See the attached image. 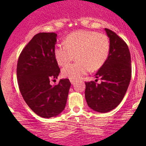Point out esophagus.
I'll return each instance as SVG.
<instances>
[{"label":"esophagus","instance_id":"obj_1","mask_svg":"<svg viewBox=\"0 0 146 146\" xmlns=\"http://www.w3.org/2000/svg\"><path fill=\"white\" fill-rule=\"evenodd\" d=\"M70 82H71L72 85H73V84L75 83V80H72V79H70Z\"/></svg>","mask_w":146,"mask_h":146}]
</instances>
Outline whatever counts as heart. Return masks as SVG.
Wrapping results in <instances>:
<instances>
[{
    "mask_svg": "<svg viewBox=\"0 0 146 146\" xmlns=\"http://www.w3.org/2000/svg\"><path fill=\"white\" fill-rule=\"evenodd\" d=\"M110 44L107 36L92 31L80 30L67 36L65 44L56 46L54 56L59 66L70 63L77 54L78 61L63 68L62 75L72 80H78L91 68H100L107 60Z\"/></svg>",
    "mask_w": 146,
    "mask_h": 146,
    "instance_id": "1",
    "label": "heart"
}]
</instances>
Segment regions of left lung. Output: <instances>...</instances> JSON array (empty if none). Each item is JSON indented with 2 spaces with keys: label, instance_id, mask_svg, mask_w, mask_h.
Segmentation results:
<instances>
[{
  "label": "left lung",
  "instance_id": "1",
  "mask_svg": "<svg viewBox=\"0 0 146 146\" xmlns=\"http://www.w3.org/2000/svg\"><path fill=\"white\" fill-rule=\"evenodd\" d=\"M104 30L110 39V51L107 60L95 74V78H100L102 82H85V92L88 107L100 113L111 111L120 104L131 77L127 44L114 32L107 28Z\"/></svg>",
  "mask_w": 146,
  "mask_h": 146
}]
</instances>
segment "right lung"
Segmentation results:
<instances>
[{"label": "right lung", "instance_id": "right-lung-1", "mask_svg": "<svg viewBox=\"0 0 146 146\" xmlns=\"http://www.w3.org/2000/svg\"><path fill=\"white\" fill-rule=\"evenodd\" d=\"M56 37L54 32L34 36L22 51L17 66L23 99L35 114L46 119L57 117L64 111L71 85L66 78L61 79L56 85L50 84L60 73L54 56Z\"/></svg>", "mask_w": 146, "mask_h": 146}]
</instances>
